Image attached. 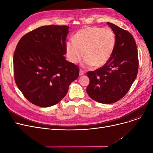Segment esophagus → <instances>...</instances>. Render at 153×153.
Returning a JSON list of instances; mask_svg holds the SVG:
<instances>
[{
  "mask_svg": "<svg viewBox=\"0 0 153 153\" xmlns=\"http://www.w3.org/2000/svg\"><path fill=\"white\" fill-rule=\"evenodd\" d=\"M84 74V71L82 69L80 70V71H79V76H83Z\"/></svg>",
  "mask_w": 153,
  "mask_h": 153,
  "instance_id": "obj_1",
  "label": "esophagus"
}]
</instances>
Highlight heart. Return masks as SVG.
I'll return each mask as SVG.
<instances>
[{
    "instance_id": "heart-1",
    "label": "heart",
    "mask_w": 153,
    "mask_h": 153,
    "mask_svg": "<svg viewBox=\"0 0 153 153\" xmlns=\"http://www.w3.org/2000/svg\"><path fill=\"white\" fill-rule=\"evenodd\" d=\"M115 45V34L111 28L90 27L76 33L73 40L66 43V50L71 62H78L84 54V67L100 68L110 59Z\"/></svg>"
}]
</instances>
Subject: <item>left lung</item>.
<instances>
[{"label": "left lung", "instance_id": "1", "mask_svg": "<svg viewBox=\"0 0 153 153\" xmlns=\"http://www.w3.org/2000/svg\"><path fill=\"white\" fill-rule=\"evenodd\" d=\"M116 36L114 51L99 69L87 72L90 82L87 93L93 100L110 104L123 98L137 76L138 56L133 36L114 24L107 22Z\"/></svg>", "mask_w": 153, "mask_h": 153}]
</instances>
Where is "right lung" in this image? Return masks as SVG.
I'll return each mask as SVG.
<instances>
[{
    "mask_svg": "<svg viewBox=\"0 0 153 153\" xmlns=\"http://www.w3.org/2000/svg\"><path fill=\"white\" fill-rule=\"evenodd\" d=\"M66 25L40 27L22 37L13 55L15 83L35 105L53 106L68 93L79 69L66 60Z\"/></svg>",
    "mask_w": 153,
    "mask_h": 153,
    "instance_id": "add662e5",
    "label": "right lung"
}]
</instances>
